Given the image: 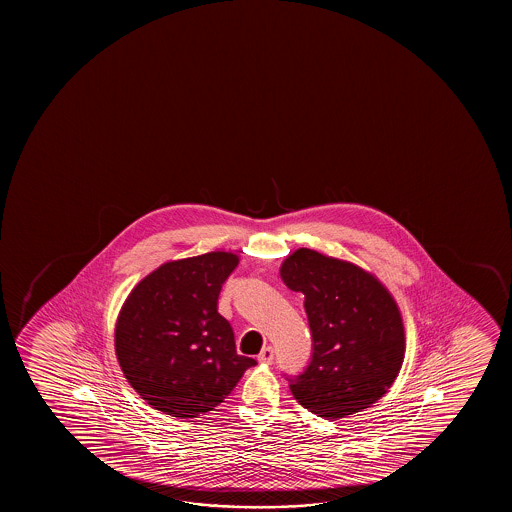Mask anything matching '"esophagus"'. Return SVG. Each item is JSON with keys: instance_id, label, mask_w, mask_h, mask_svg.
<instances>
[{"instance_id": "obj_1", "label": "esophagus", "mask_w": 512, "mask_h": 512, "mask_svg": "<svg viewBox=\"0 0 512 512\" xmlns=\"http://www.w3.org/2000/svg\"><path fill=\"white\" fill-rule=\"evenodd\" d=\"M260 364H273L274 360V350L271 346H266L264 350L260 351L259 357H257Z\"/></svg>"}]
</instances>
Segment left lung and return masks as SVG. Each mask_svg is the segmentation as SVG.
<instances>
[{"label":"left lung","instance_id":"8db88e82","mask_svg":"<svg viewBox=\"0 0 512 512\" xmlns=\"http://www.w3.org/2000/svg\"><path fill=\"white\" fill-rule=\"evenodd\" d=\"M304 294L313 337L306 369L287 376L295 400L327 420L358 413L381 399L404 360V325L392 295L372 274L308 248L280 269Z\"/></svg>","mask_w":512,"mask_h":512}]
</instances>
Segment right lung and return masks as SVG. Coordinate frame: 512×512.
Listing matches in <instances>:
<instances>
[{"label": "right lung", "mask_w": 512, "mask_h": 512, "mask_svg": "<svg viewBox=\"0 0 512 512\" xmlns=\"http://www.w3.org/2000/svg\"><path fill=\"white\" fill-rule=\"evenodd\" d=\"M234 253L162 264L141 280L115 327L120 367L141 399L180 420L213 411L257 364L238 355L231 323L218 313Z\"/></svg>", "instance_id": "right-lung-1"}]
</instances>
